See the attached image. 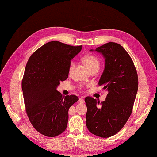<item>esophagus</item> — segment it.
<instances>
[{"instance_id": "1", "label": "esophagus", "mask_w": 157, "mask_h": 157, "mask_svg": "<svg viewBox=\"0 0 157 157\" xmlns=\"http://www.w3.org/2000/svg\"><path fill=\"white\" fill-rule=\"evenodd\" d=\"M79 102H81V103H84V99L82 98H80L79 99Z\"/></svg>"}]
</instances>
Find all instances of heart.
<instances>
[{
	"mask_svg": "<svg viewBox=\"0 0 157 157\" xmlns=\"http://www.w3.org/2000/svg\"><path fill=\"white\" fill-rule=\"evenodd\" d=\"M83 61L86 64V65L88 67L90 71H93V70H98L100 68L101 66V62L97 56L94 55H86L84 56V57L82 58ZM75 67V63L73 61H71L70 63L69 66V73H71L73 69Z\"/></svg>",
	"mask_w": 157,
	"mask_h": 157,
	"instance_id": "heart-1",
	"label": "heart"
}]
</instances>
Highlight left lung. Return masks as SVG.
Returning <instances> with one entry per match:
<instances>
[{"label":"left lung","instance_id":"left-lung-1","mask_svg":"<svg viewBox=\"0 0 157 157\" xmlns=\"http://www.w3.org/2000/svg\"><path fill=\"white\" fill-rule=\"evenodd\" d=\"M96 51L105 58L98 86L108 93L101 103L91 96L85 98L86 123L92 134L109 138L123 128L132 114L138 88V73L131 56L117 43L108 42L96 48Z\"/></svg>","mask_w":157,"mask_h":157}]
</instances>
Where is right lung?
<instances>
[{
  "instance_id": "right-lung-1",
  "label": "right lung",
  "mask_w": 157,
  "mask_h": 157,
  "mask_svg": "<svg viewBox=\"0 0 157 157\" xmlns=\"http://www.w3.org/2000/svg\"><path fill=\"white\" fill-rule=\"evenodd\" d=\"M82 48L51 41L28 59L21 82L25 111L33 127L42 135L55 137L67 128L69 109L79 98L63 96L56 88L67 79L71 60Z\"/></svg>"
}]
</instances>
